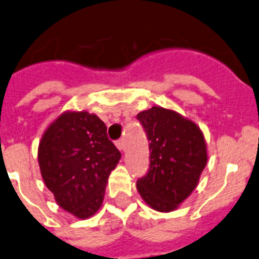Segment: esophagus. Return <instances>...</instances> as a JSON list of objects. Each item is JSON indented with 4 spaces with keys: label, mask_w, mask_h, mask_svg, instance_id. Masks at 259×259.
Here are the masks:
<instances>
[{
    "label": "esophagus",
    "mask_w": 259,
    "mask_h": 259,
    "mask_svg": "<svg viewBox=\"0 0 259 259\" xmlns=\"http://www.w3.org/2000/svg\"><path fill=\"white\" fill-rule=\"evenodd\" d=\"M116 147H117L120 151H125V142L124 139H118V141H116Z\"/></svg>",
    "instance_id": "1"
}]
</instances>
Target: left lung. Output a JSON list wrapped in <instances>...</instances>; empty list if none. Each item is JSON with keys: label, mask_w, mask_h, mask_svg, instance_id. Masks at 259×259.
Wrapping results in <instances>:
<instances>
[{"label": "left lung", "mask_w": 259, "mask_h": 259, "mask_svg": "<svg viewBox=\"0 0 259 259\" xmlns=\"http://www.w3.org/2000/svg\"><path fill=\"white\" fill-rule=\"evenodd\" d=\"M137 118L149 141V168L138 179L137 189L156 211H174L206 167L204 137L194 122L162 107L139 112Z\"/></svg>", "instance_id": "left-lung-1"}]
</instances>
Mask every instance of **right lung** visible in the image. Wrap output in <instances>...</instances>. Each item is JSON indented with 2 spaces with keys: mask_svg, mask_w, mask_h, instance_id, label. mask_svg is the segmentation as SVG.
Here are the masks:
<instances>
[{
  "mask_svg": "<svg viewBox=\"0 0 259 259\" xmlns=\"http://www.w3.org/2000/svg\"><path fill=\"white\" fill-rule=\"evenodd\" d=\"M121 153L96 115L66 112L46 130L38 148L45 184L65 211L79 219L96 213Z\"/></svg>",
  "mask_w": 259,
  "mask_h": 259,
  "instance_id": "right-lung-1",
  "label": "right lung"
}]
</instances>
